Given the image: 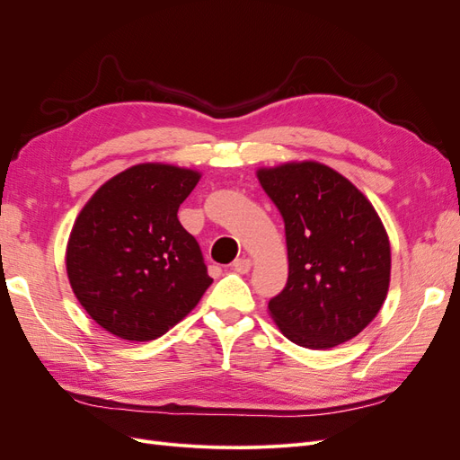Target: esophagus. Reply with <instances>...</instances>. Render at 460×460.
<instances>
[{
	"mask_svg": "<svg viewBox=\"0 0 460 460\" xmlns=\"http://www.w3.org/2000/svg\"><path fill=\"white\" fill-rule=\"evenodd\" d=\"M232 269L238 272V274H247L249 270H252V259L247 257H242V259H235L232 262Z\"/></svg>",
	"mask_w": 460,
	"mask_h": 460,
	"instance_id": "esophagus-1",
	"label": "esophagus"
}]
</instances>
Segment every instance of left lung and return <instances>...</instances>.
<instances>
[{
  "mask_svg": "<svg viewBox=\"0 0 460 460\" xmlns=\"http://www.w3.org/2000/svg\"><path fill=\"white\" fill-rule=\"evenodd\" d=\"M257 178L286 225L288 284L269 301L284 336L307 349L353 340L380 313L392 247L365 193L330 166L291 161Z\"/></svg>",
  "mask_w": 460,
  "mask_h": 460,
  "instance_id": "1",
  "label": "left lung"
}]
</instances>
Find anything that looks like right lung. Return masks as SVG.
Masks as SVG:
<instances>
[{"instance_id":"add662e5","label":"right lung","mask_w":460,"mask_h":460,"mask_svg":"<svg viewBox=\"0 0 460 460\" xmlns=\"http://www.w3.org/2000/svg\"><path fill=\"white\" fill-rule=\"evenodd\" d=\"M199 178L174 164H134L107 180L78 213L65 255L68 282L113 336L161 338L211 286L199 243L178 220Z\"/></svg>"}]
</instances>
